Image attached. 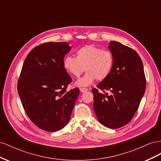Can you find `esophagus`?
Segmentation results:
<instances>
[{"label": "esophagus", "mask_w": 161, "mask_h": 161, "mask_svg": "<svg viewBox=\"0 0 161 161\" xmlns=\"http://www.w3.org/2000/svg\"><path fill=\"white\" fill-rule=\"evenodd\" d=\"M80 91L82 92H86L87 91H89V89H86V88H80Z\"/></svg>", "instance_id": "1"}]
</instances>
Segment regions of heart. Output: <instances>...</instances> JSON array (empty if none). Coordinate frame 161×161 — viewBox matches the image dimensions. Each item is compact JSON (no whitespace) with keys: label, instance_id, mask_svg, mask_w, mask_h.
I'll return each mask as SVG.
<instances>
[{"label":"heart","instance_id":"obj_1","mask_svg":"<svg viewBox=\"0 0 161 161\" xmlns=\"http://www.w3.org/2000/svg\"><path fill=\"white\" fill-rule=\"evenodd\" d=\"M76 54V58L66 56L63 60V66L75 78L79 77L85 69L86 73L78 80L77 85L88 86L95 79L103 80L110 75L114 63L111 52L102 50L94 45H88L79 48Z\"/></svg>","mask_w":161,"mask_h":161}]
</instances>
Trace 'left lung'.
Listing matches in <instances>:
<instances>
[{"instance_id": "obj_1", "label": "left lung", "mask_w": 161, "mask_h": 161, "mask_svg": "<svg viewBox=\"0 0 161 161\" xmlns=\"http://www.w3.org/2000/svg\"><path fill=\"white\" fill-rule=\"evenodd\" d=\"M114 58L109 76L92 88L93 108L99 122L112 129L128 124L138 110L147 82L142 60L132 48L111 41ZM101 90L103 93H100Z\"/></svg>"}]
</instances>
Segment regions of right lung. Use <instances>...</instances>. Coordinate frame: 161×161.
Segmentation results:
<instances>
[{"instance_id": "1", "label": "right lung", "mask_w": 161, "mask_h": 161, "mask_svg": "<svg viewBox=\"0 0 161 161\" xmlns=\"http://www.w3.org/2000/svg\"><path fill=\"white\" fill-rule=\"evenodd\" d=\"M71 49L67 42H46L35 47L26 57L17 91L29 118L47 131L62 129L69 122L79 88L67 91L72 81L63 66Z\"/></svg>"}]
</instances>
